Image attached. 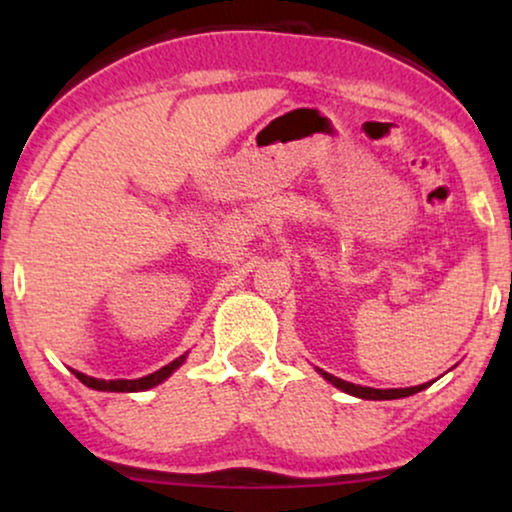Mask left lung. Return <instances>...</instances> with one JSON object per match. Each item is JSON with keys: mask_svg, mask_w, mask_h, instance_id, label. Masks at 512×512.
Instances as JSON below:
<instances>
[{"mask_svg": "<svg viewBox=\"0 0 512 512\" xmlns=\"http://www.w3.org/2000/svg\"><path fill=\"white\" fill-rule=\"evenodd\" d=\"M319 373L324 375L326 380L333 384V387H338L340 391H345V394H349V396L366 398V401H391V398H405V396H412V394H417V391L429 387V382H426V384H419V387H408V389H373V387H361V384L340 380V377L326 373V370H319Z\"/></svg>", "mask_w": 512, "mask_h": 512, "instance_id": "obj_1", "label": "left lung"}]
</instances>
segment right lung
<instances>
[{
  "label": "right lung",
  "mask_w": 512,
  "mask_h": 512,
  "mask_svg": "<svg viewBox=\"0 0 512 512\" xmlns=\"http://www.w3.org/2000/svg\"><path fill=\"white\" fill-rule=\"evenodd\" d=\"M184 361H186V354L179 356V359H174L172 363H167L165 368L156 370V373L139 377V380H97V377H88V375L79 373V370H74V375L79 377L86 387L97 389V391H146V389L156 387V384H160L163 380H167V377H170Z\"/></svg>",
  "instance_id": "obj_1"
}]
</instances>
